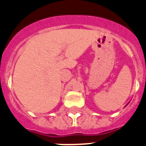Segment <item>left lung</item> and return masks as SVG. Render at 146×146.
<instances>
[{"mask_svg":"<svg viewBox=\"0 0 146 146\" xmlns=\"http://www.w3.org/2000/svg\"><path fill=\"white\" fill-rule=\"evenodd\" d=\"M127 105H126V106H127Z\"/></svg>","mask_w":146,"mask_h":146,"instance_id":"left-lung-1","label":"left lung"}]
</instances>
